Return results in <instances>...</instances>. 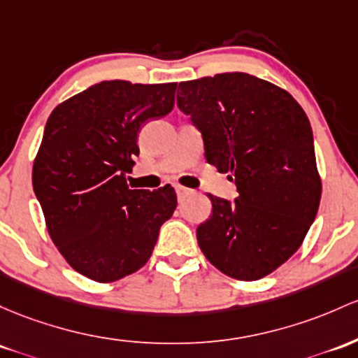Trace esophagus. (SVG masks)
Listing matches in <instances>:
<instances>
[{
    "mask_svg": "<svg viewBox=\"0 0 358 358\" xmlns=\"http://www.w3.org/2000/svg\"><path fill=\"white\" fill-rule=\"evenodd\" d=\"M175 190H176V195H178V197L180 199H182V197H185V195H188V194H190V188H187V187H182V185H176L175 187Z\"/></svg>",
    "mask_w": 358,
    "mask_h": 358,
    "instance_id": "1",
    "label": "esophagus"
}]
</instances>
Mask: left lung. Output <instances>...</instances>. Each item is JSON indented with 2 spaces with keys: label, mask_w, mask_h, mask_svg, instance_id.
<instances>
[{
  "label": "left lung",
  "mask_w": 358,
  "mask_h": 358,
  "mask_svg": "<svg viewBox=\"0 0 358 358\" xmlns=\"http://www.w3.org/2000/svg\"><path fill=\"white\" fill-rule=\"evenodd\" d=\"M176 103L202 132L207 163L236 183L238 197L207 195L197 227L202 253L238 280L272 273L299 250L316 217L321 178L313 129L290 93L246 73L180 83Z\"/></svg>",
  "instance_id": "obj_1"
}]
</instances>
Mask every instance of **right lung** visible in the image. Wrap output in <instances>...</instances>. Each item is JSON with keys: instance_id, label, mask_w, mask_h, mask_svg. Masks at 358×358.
I'll return each mask as SVG.
<instances>
[{"instance_id": "add662e5", "label": "right lung", "mask_w": 358, "mask_h": 358, "mask_svg": "<svg viewBox=\"0 0 358 358\" xmlns=\"http://www.w3.org/2000/svg\"><path fill=\"white\" fill-rule=\"evenodd\" d=\"M176 83L101 81L59 103L34 161L35 197L66 262L95 282H115L146 265L159 227L176 209L171 185L131 190L137 132L168 115Z\"/></svg>"}]
</instances>
